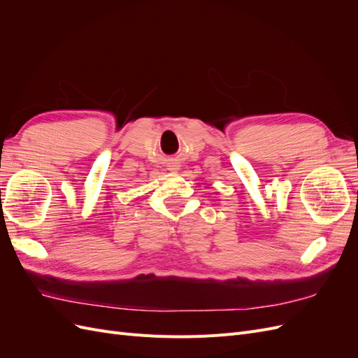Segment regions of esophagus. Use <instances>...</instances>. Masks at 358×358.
<instances>
[{
    "label": "esophagus",
    "mask_w": 358,
    "mask_h": 358,
    "mask_svg": "<svg viewBox=\"0 0 358 358\" xmlns=\"http://www.w3.org/2000/svg\"><path fill=\"white\" fill-rule=\"evenodd\" d=\"M170 167H171L170 170H173V171H178V170H179V166H178V164H175V166H170Z\"/></svg>",
    "instance_id": "obj_1"
}]
</instances>
